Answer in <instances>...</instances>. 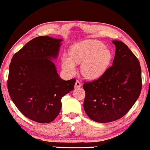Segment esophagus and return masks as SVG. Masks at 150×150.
Returning <instances> with one entry per match:
<instances>
[{
	"instance_id": "34e87169",
	"label": "esophagus",
	"mask_w": 150,
	"mask_h": 150,
	"mask_svg": "<svg viewBox=\"0 0 150 150\" xmlns=\"http://www.w3.org/2000/svg\"><path fill=\"white\" fill-rule=\"evenodd\" d=\"M81 86V83L80 81H76V83H75V88H80Z\"/></svg>"
}]
</instances>
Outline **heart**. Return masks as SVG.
Instances as JSON below:
<instances>
[{"instance_id":"heart-1","label":"heart","mask_w":150,"mask_h":150,"mask_svg":"<svg viewBox=\"0 0 150 150\" xmlns=\"http://www.w3.org/2000/svg\"><path fill=\"white\" fill-rule=\"evenodd\" d=\"M70 54L62 56L64 71L73 74L76 71V64H81V71L87 79H96L103 74L111 62V51L99 40H85L71 47Z\"/></svg>"}]
</instances>
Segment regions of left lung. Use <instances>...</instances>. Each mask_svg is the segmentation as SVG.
<instances>
[{
  "mask_svg": "<svg viewBox=\"0 0 150 150\" xmlns=\"http://www.w3.org/2000/svg\"><path fill=\"white\" fill-rule=\"evenodd\" d=\"M112 42L115 46L112 65L97 80L83 86L84 110L97 122L122 117L137 101L142 89L141 68L136 55L122 42Z\"/></svg>",
  "mask_w": 150,
  "mask_h": 150,
  "instance_id": "1",
  "label": "left lung"
}]
</instances>
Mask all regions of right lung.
Segmentation results:
<instances>
[{"mask_svg": "<svg viewBox=\"0 0 150 150\" xmlns=\"http://www.w3.org/2000/svg\"><path fill=\"white\" fill-rule=\"evenodd\" d=\"M62 39L40 36L12 57L7 89L23 115L39 123L53 121L61 110V99L74 89V79L64 81L52 60L58 56Z\"/></svg>", "mask_w": 150, "mask_h": 150, "instance_id": "right-lung-1", "label": "right lung"}]
</instances>
